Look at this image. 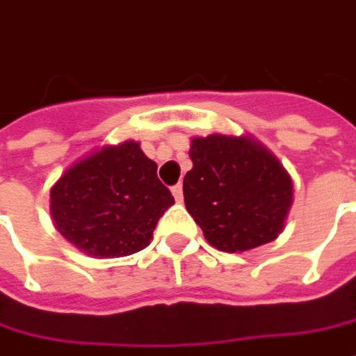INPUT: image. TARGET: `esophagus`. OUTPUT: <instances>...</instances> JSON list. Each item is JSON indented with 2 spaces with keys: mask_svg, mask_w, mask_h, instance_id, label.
<instances>
[{
  "mask_svg": "<svg viewBox=\"0 0 356 356\" xmlns=\"http://www.w3.org/2000/svg\"><path fill=\"white\" fill-rule=\"evenodd\" d=\"M171 193H173V197L177 199V201H183V185L177 183L175 187H171Z\"/></svg>",
  "mask_w": 356,
  "mask_h": 356,
  "instance_id": "34e87169",
  "label": "esophagus"
}]
</instances>
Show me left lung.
<instances>
[{"label":"left lung","instance_id":"8db88e82","mask_svg":"<svg viewBox=\"0 0 356 356\" xmlns=\"http://www.w3.org/2000/svg\"><path fill=\"white\" fill-rule=\"evenodd\" d=\"M189 157L185 207L213 248L238 254L282 234L294 187L264 145L252 136H195Z\"/></svg>","mask_w":356,"mask_h":356}]
</instances>
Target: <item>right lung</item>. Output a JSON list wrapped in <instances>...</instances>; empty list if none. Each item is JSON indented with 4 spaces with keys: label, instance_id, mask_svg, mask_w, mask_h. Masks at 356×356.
Masks as SVG:
<instances>
[{
    "label": "right lung",
    "instance_id": "add662e5",
    "mask_svg": "<svg viewBox=\"0 0 356 356\" xmlns=\"http://www.w3.org/2000/svg\"><path fill=\"white\" fill-rule=\"evenodd\" d=\"M173 203L157 177V163L135 140L74 163L50 191L56 229L92 258H122L147 248Z\"/></svg>",
    "mask_w": 356,
    "mask_h": 356
}]
</instances>
